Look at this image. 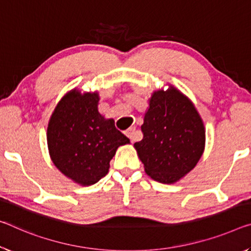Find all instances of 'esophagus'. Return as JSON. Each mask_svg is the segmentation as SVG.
<instances>
[{
    "instance_id": "esophagus-1",
    "label": "esophagus",
    "mask_w": 251,
    "mask_h": 251,
    "mask_svg": "<svg viewBox=\"0 0 251 251\" xmlns=\"http://www.w3.org/2000/svg\"><path fill=\"white\" fill-rule=\"evenodd\" d=\"M125 135H126V136L128 137L129 140L132 141V142H135V141L138 140L137 133H136V129H135V127H129V128L127 129L126 132H125Z\"/></svg>"
}]
</instances>
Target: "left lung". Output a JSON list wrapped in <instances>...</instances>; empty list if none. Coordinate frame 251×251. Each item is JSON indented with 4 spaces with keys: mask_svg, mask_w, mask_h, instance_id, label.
<instances>
[{
    "mask_svg": "<svg viewBox=\"0 0 251 251\" xmlns=\"http://www.w3.org/2000/svg\"><path fill=\"white\" fill-rule=\"evenodd\" d=\"M141 128L143 140L134 146L145 172L155 181H178L203 153V122L192 102L173 87L152 95Z\"/></svg>",
    "mask_w": 251,
    "mask_h": 251,
    "instance_id": "obj_1",
    "label": "left lung"
}]
</instances>
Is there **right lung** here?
Segmentation results:
<instances>
[{
  "label": "right lung",
  "mask_w": 251,
  "mask_h": 251,
  "mask_svg": "<svg viewBox=\"0 0 251 251\" xmlns=\"http://www.w3.org/2000/svg\"><path fill=\"white\" fill-rule=\"evenodd\" d=\"M97 93L73 90L55 107L49 121L47 141L53 164L81 185L104 177L118 146L129 140L98 111Z\"/></svg>",
  "instance_id": "obj_1"
}]
</instances>
